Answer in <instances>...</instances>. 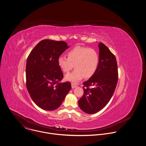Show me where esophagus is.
Instances as JSON below:
<instances>
[{
  "label": "esophagus",
  "instance_id": "1",
  "mask_svg": "<svg viewBox=\"0 0 146 146\" xmlns=\"http://www.w3.org/2000/svg\"><path fill=\"white\" fill-rule=\"evenodd\" d=\"M76 87H77V86H76V84L72 83V88H76Z\"/></svg>",
  "mask_w": 146,
  "mask_h": 146
}]
</instances>
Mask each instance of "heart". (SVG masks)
Returning <instances> with one entry per match:
<instances>
[{"label": "heart", "instance_id": "heart-1", "mask_svg": "<svg viewBox=\"0 0 146 146\" xmlns=\"http://www.w3.org/2000/svg\"><path fill=\"white\" fill-rule=\"evenodd\" d=\"M67 57L60 56L58 64L64 73H68L73 66L75 69L65 76V79L72 83H78L84 77L90 78L97 71L99 55L95 49L76 46L67 52Z\"/></svg>", "mask_w": 146, "mask_h": 146}]
</instances>
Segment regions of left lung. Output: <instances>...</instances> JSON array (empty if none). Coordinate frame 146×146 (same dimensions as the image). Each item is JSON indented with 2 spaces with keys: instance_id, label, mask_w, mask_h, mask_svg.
I'll list each match as a JSON object with an SVG mask.
<instances>
[{
  "instance_id": "obj_1",
  "label": "left lung",
  "mask_w": 146,
  "mask_h": 146,
  "mask_svg": "<svg viewBox=\"0 0 146 146\" xmlns=\"http://www.w3.org/2000/svg\"><path fill=\"white\" fill-rule=\"evenodd\" d=\"M99 65L95 74L83 83L84 94L78 101L81 110L89 114L102 109L113 95L118 80L116 58L102 42L98 44Z\"/></svg>"
}]
</instances>
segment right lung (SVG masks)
<instances>
[{"label": "right lung", "mask_w": 146, "mask_h": 146, "mask_svg": "<svg viewBox=\"0 0 146 146\" xmlns=\"http://www.w3.org/2000/svg\"><path fill=\"white\" fill-rule=\"evenodd\" d=\"M63 41L45 39L39 42L26 62V87L33 101L41 109H58L71 89L69 82L62 83L63 74L58 59L68 49Z\"/></svg>", "instance_id": "add662e5"}]
</instances>
